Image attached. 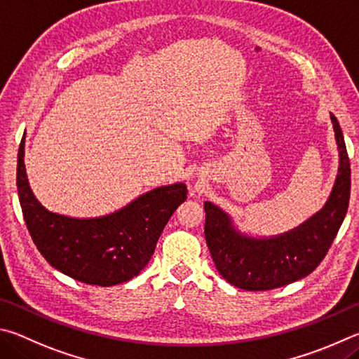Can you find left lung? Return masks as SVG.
I'll return each instance as SVG.
<instances>
[{
  "label": "left lung",
  "instance_id": "8db88e82",
  "mask_svg": "<svg viewBox=\"0 0 359 359\" xmlns=\"http://www.w3.org/2000/svg\"><path fill=\"white\" fill-rule=\"evenodd\" d=\"M339 151L334 186L323 208L284 233L252 236L236 227L222 208L205 202V240L219 274L249 292L273 290L306 278L325 259L347 215L350 161L337 118L330 113Z\"/></svg>",
  "mask_w": 359,
  "mask_h": 359
}]
</instances>
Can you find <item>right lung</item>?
I'll list each match as a JSON object with an SVG mask.
<instances>
[{
  "instance_id": "right-lung-1",
  "label": "right lung",
  "mask_w": 359,
  "mask_h": 359,
  "mask_svg": "<svg viewBox=\"0 0 359 359\" xmlns=\"http://www.w3.org/2000/svg\"><path fill=\"white\" fill-rule=\"evenodd\" d=\"M25 137L18 148L17 191L31 238L50 265L83 284H123L148 265L156 243L187 198L184 183L156 187L121 210L99 217L48 211L31 191L25 168Z\"/></svg>"
}]
</instances>
